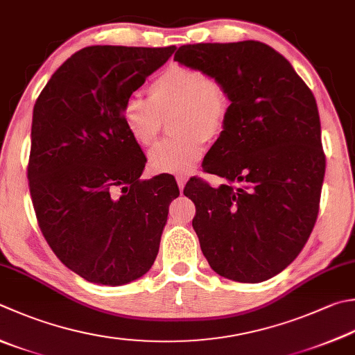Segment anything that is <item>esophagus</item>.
Masks as SVG:
<instances>
[{
	"label": "esophagus",
	"mask_w": 355,
	"mask_h": 355,
	"mask_svg": "<svg viewBox=\"0 0 355 355\" xmlns=\"http://www.w3.org/2000/svg\"><path fill=\"white\" fill-rule=\"evenodd\" d=\"M176 180H178L179 190L182 191V190H184V187H185V184H187V178H185V176H178V178H176Z\"/></svg>",
	"instance_id": "34e87169"
}]
</instances>
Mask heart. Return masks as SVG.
<instances>
[{"label": "heart", "instance_id": "b5f03b06", "mask_svg": "<svg viewBox=\"0 0 355 355\" xmlns=\"http://www.w3.org/2000/svg\"><path fill=\"white\" fill-rule=\"evenodd\" d=\"M150 100L136 94L125 98L122 122L140 146L157 140L166 117H173L176 139L150 151V166L162 175H184L202 157L207 140L223 132L229 116V96L219 80L184 64H170L148 88Z\"/></svg>", "mask_w": 355, "mask_h": 355}]
</instances>
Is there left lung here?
I'll use <instances>...</instances> for the list:
<instances>
[{
  "label": "left lung",
  "instance_id": "1",
  "mask_svg": "<svg viewBox=\"0 0 355 355\" xmlns=\"http://www.w3.org/2000/svg\"><path fill=\"white\" fill-rule=\"evenodd\" d=\"M175 62L219 80L230 100L223 132L202 168L227 182L190 179L193 229L218 275L261 283L306 244L324 178L315 97L287 60L264 43L180 46Z\"/></svg>",
  "mask_w": 355,
  "mask_h": 355
}]
</instances>
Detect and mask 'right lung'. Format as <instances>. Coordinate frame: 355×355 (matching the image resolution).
I'll list each match as a JSON object with an SVG mask.
<instances>
[{"instance_id":"1","label":"right lung","mask_w":355,"mask_h":355,"mask_svg":"<svg viewBox=\"0 0 355 355\" xmlns=\"http://www.w3.org/2000/svg\"><path fill=\"white\" fill-rule=\"evenodd\" d=\"M176 46H89L53 72L32 116L28 179L62 263L100 286L144 277L157 257L175 178L140 180L146 157L122 122L126 97Z\"/></svg>"}]
</instances>
